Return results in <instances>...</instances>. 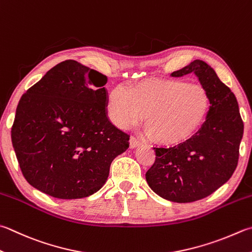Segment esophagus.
<instances>
[{
	"label": "esophagus",
	"mask_w": 252,
	"mask_h": 252,
	"mask_svg": "<svg viewBox=\"0 0 252 252\" xmlns=\"http://www.w3.org/2000/svg\"><path fill=\"white\" fill-rule=\"evenodd\" d=\"M139 145H140V141L138 139L134 138V137H130V140H129L130 148H136V147H138Z\"/></svg>",
	"instance_id": "obj_1"
}]
</instances>
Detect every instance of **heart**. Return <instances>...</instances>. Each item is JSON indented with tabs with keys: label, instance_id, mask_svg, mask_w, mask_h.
I'll return each instance as SVG.
<instances>
[{
	"label": "heart",
	"instance_id": "heart-1",
	"mask_svg": "<svg viewBox=\"0 0 252 252\" xmlns=\"http://www.w3.org/2000/svg\"><path fill=\"white\" fill-rule=\"evenodd\" d=\"M210 107V95L201 84L183 80L150 79L125 91L113 89L107 96V114L120 128L141 121L153 139L175 145L188 139L200 126Z\"/></svg>",
	"mask_w": 252,
	"mask_h": 252
}]
</instances>
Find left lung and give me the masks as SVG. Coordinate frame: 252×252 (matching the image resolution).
<instances>
[{"instance_id": "left-lung-1", "label": "left lung", "mask_w": 252, "mask_h": 252, "mask_svg": "<svg viewBox=\"0 0 252 252\" xmlns=\"http://www.w3.org/2000/svg\"><path fill=\"white\" fill-rule=\"evenodd\" d=\"M194 72L210 95L206 121L195 135L170 148H154L156 160L146 172L155 193L165 200L189 203L211 195L236 170L244 134L238 102L211 65L194 60L172 72L182 77Z\"/></svg>"}]
</instances>
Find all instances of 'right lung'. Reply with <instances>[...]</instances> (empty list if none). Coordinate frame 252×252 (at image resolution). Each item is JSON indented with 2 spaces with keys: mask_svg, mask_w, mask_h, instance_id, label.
<instances>
[{
  "mask_svg": "<svg viewBox=\"0 0 252 252\" xmlns=\"http://www.w3.org/2000/svg\"><path fill=\"white\" fill-rule=\"evenodd\" d=\"M107 77L75 60L55 65L20 99L11 135L26 181L48 195L74 200L106 182L129 135L106 115Z\"/></svg>",
  "mask_w": 252,
  "mask_h": 252,
  "instance_id": "right-lung-1",
  "label": "right lung"
}]
</instances>
